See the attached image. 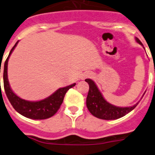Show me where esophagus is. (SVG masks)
Returning a JSON list of instances; mask_svg holds the SVG:
<instances>
[{"mask_svg": "<svg viewBox=\"0 0 155 155\" xmlns=\"http://www.w3.org/2000/svg\"><path fill=\"white\" fill-rule=\"evenodd\" d=\"M91 75L90 73H88V72H87V73H84V75H83V76H82V80H84V79H86V78L89 77Z\"/></svg>", "mask_w": 155, "mask_h": 155, "instance_id": "1", "label": "esophagus"}]
</instances>
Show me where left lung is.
I'll use <instances>...</instances> for the list:
<instances>
[{"label":"left lung","instance_id":"obj_1","mask_svg":"<svg viewBox=\"0 0 155 155\" xmlns=\"http://www.w3.org/2000/svg\"><path fill=\"white\" fill-rule=\"evenodd\" d=\"M136 41L139 45H143L142 42L138 38H135ZM85 81L89 84V91L87 97V107L91 112V114L96 118L106 120H113L124 116L129 112H130L138 104H134V106L127 107H120L114 106L109 104L105 100L101 92L98 89L95 82L91 79H86Z\"/></svg>","mask_w":155,"mask_h":155}]
</instances>
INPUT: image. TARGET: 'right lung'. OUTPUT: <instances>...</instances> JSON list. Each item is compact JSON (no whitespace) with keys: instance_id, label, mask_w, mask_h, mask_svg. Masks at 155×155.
<instances>
[{"instance_id":"right-lung-1","label":"right lung","mask_w":155,"mask_h":155,"mask_svg":"<svg viewBox=\"0 0 155 155\" xmlns=\"http://www.w3.org/2000/svg\"><path fill=\"white\" fill-rule=\"evenodd\" d=\"M18 44V41L15 44L9 52L8 58L6 59L3 68L4 88L5 94L15 110L23 116L32 119H46L53 116L60 109V105L62 104L66 92L71 87H73L75 84H71L69 86L59 88L57 91L45 99L41 101H28L17 96L12 91L9 86L8 80V61L9 56L15 47ZM1 72V69H0Z\"/></svg>"}]
</instances>
